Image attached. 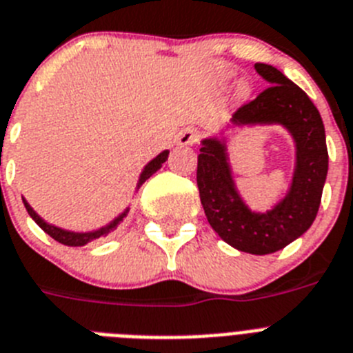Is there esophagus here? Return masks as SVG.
Masks as SVG:
<instances>
[{"label": "esophagus", "instance_id": "obj_1", "mask_svg": "<svg viewBox=\"0 0 353 353\" xmlns=\"http://www.w3.org/2000/svg\"><path fill=\"white\" fill-rule=\"evenodd\" d=\"M199 142V131L195 128H185L177 134V143L179 145H194Z\"/></svg>", "mask_w": 353, "mask_h": 353}]
</instances>
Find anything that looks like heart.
Here are the masks:
<instances>
[{
	"mask_svg": "<svg viewBox=\"0 0 353 353\" xmlns=\"http://www.w3.org/2000/svg\"><path fill=\"white\" fill-rule=\"evenodd\" d=\"M241 92H243V94H247V92H249V88L243 87V88H241Z\"/></svg>",
	"mask_w": 353,
	"mask_h": 353,
	"instance_id": "heart-1",
	"label": "heart"
}]
</instances>
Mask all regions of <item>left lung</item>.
I'll return each instance as SVG.
<instances>
[{"mask_svg": "<svg viewBox=\"0 0 353 353\" xmlns=\"http://www.w3.org/2000/svg\"><path fill=\"white\" fill-rule=\"evenodd\" d=\"M270 83L250 103L236 110L231 125L279 124L295 142V170L286 195L265 213L252 211L236 188L225 137L202 140L197 158L201 204L211 228L234 249L265 256L284 249L304 234L316 219L329 152L320 112L307 94L268 63H256Z\"/></svg>", "mask_w": 353, "mask_h": 353, "instance_id": "left-lung-1", "label": "left lung"}]
</instances>
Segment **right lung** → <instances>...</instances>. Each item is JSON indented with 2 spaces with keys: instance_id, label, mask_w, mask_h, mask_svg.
<instances>
[{
  "instance_id": "1",
  "label": "right lung",
  "mask_w": 353,
  "mask_h": 353,
  "mask_svg": "<svg viewBox=\"0 0 353 353\" xmlns=\"http://www.w3.org/2000/svg\"><path fill=\"white\" fill-rule=\"evenodd\" d=\"M167 158H168V151L159 152L154 159H151V161H149V163L143 167L142 174H140V177H139V183H137V190H139L140 186H142L143 183H145V181L156 172V170H159V168H161V165L167 161ZM23 202H24V208H26V211H28L30 216H32V219L37 222V225H39V228H41L44 232H48V234L51 236L53 240H57L58 243L67 245V247H83V245H87L88 241H94V240H97V238H101V236L110 234V232L117 229L119 223L125 219V214H128V211H130V208H125V210L122 211L119 216H115L112 222L106 223V225H103V228L96 229V231L74 232V231H67V229H62V228H57V225H53V223H48L44 219H42V216H39V214L35 213V210L30 206L28 201H26L24 197H23Z\"/></svg>"
}]
</instances>
